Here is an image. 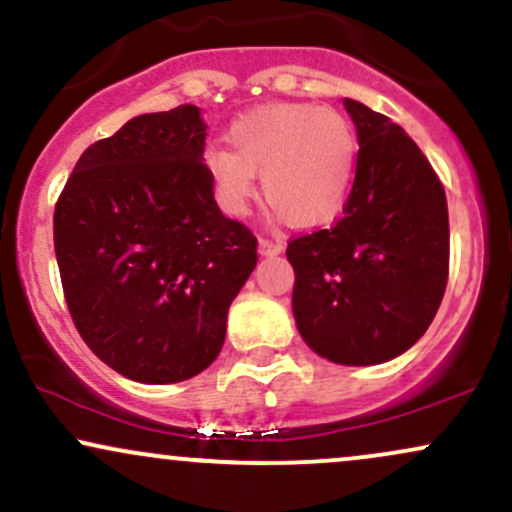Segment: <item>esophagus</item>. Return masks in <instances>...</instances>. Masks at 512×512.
Listing matches in <instances>:
<instances>
[{
    "label": "esophagus",
    "instance_id": "34e87169",
    "mask_svg": "<svg viewBox=\"0 0 512 512\" xmlns=\"http://www.w3.org/2000/svg\"><path fill=\"white\" fill-rule=\"evenodd\" d=\"M258 251H261V256H278L282 251V242H278V239L261 237L258 239Z\"/></svg>",
    "mask_w": 512,
    "mask_h": 512
}]
</instances>
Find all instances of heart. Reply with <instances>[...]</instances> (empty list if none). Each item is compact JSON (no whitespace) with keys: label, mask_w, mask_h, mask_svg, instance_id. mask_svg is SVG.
Here are the masks:
<instances>
[{"label":"heart","mask_w":512,"mask_h":512,"mask_svg":"<svg viewBox=\"0 0 512 512\" xmlns=\"http://www.w3.org/2000/svg\"><path fill=\"white\" fill-rule=\"evenodd\" d=\"M225 146L203 150V170L215 203L227 215H244L263 196L280 220L314 227L333 220L350 196L359 143L340 112L314 105H268L242 114Z\"/></svg>","instance_id":"obj_1"}]
</instances>
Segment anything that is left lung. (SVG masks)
Segmentation results:
<instances>
[{"label": "left lung", "instance_id": "left-lung-1", "mask_svg": "<svg viewBox=\"0 0 512 512\" xmlns=\"http://www.w3.org/2000/svg\"><path fill=\"white\" fill-rule=\"evenodd\" d=\"M357 172L342 218L287 242L292 311L306 345L330 362L381 364L426 333L448 285L450 230L441 179L386 114L345 100Z\"/></svg>", "mask_w": 512, "mask_h": 512}]
</instances>
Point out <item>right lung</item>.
Returning a JSON list of instances; mask_svg holds the SVG:
<instances>
[{"label":"right lung","instance_id":"add662e5","mask_svg":"<svg viewBox=\"0 0 512 512\" xmlns=\"http://www.w3.org/2000/svg\"><path fill=\"white\" fill-rule=\"evenodd\" d=\"M194 105L134 117L83 150L54 206L74 326L110 369L179 383L213 364L256 237L220 213Z\"/></svg>","mask_w":512,"mask_h":512}]
</instances>
